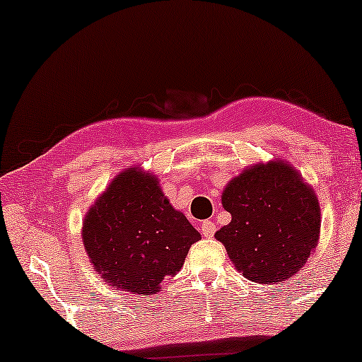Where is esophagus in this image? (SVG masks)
Returning <instances> with one entry per match:
<instances>
[{
	"label": "esophagus",
	"mask_w": 362,
	"mask_h": 362,
	"mask_svg": "<svg viewBox=\"0 0 362 362\" xmlns=\"http://www.w3.org/2000/svg\"><path fill=\"white\" fill-rule=\"evenodd\" d=\"M201 232L204 237H212L216 234V224L212 221H204L201 224Z\"/></svg>",
	"instance_id": "34e87169"
}]
</instances>
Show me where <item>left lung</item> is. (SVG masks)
Returning a JSON list of instances; mask_svg holds the SVG:
<instances>
[{
    "instance_id": "obj_1",
    "label": "left lung",
    "mask_w": 362,
    "mask_h": 362,
    "mask_svg": "<svg viewBox=\"0 0 362 362\" xmlns=\"http://www.w3.org/2000/svg\"><path fill=\"white\" fill-rule=\"evenodd\" d=\"M232 221L216 232L245 279L276 284L298 272L318 244L321 214L315 192L284 161L255 165L222 192Z\"/></svg>"
}]
</instances>
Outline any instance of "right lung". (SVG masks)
Here are the masks:
<instances>
[{"instance_id": "add662e5", "label": "right lung", "mask_w": 362, "mask_h": 362, "mask_svg": "<svg viewBox=\"0 0 362 362\" xmlns=\"http://www.w3.org/2000/svg\"><path fill=\"white\" fill-rule=\"evenodd\" d=\"M82 239L108 285L153 295L165 276L180 272L201 234L173 209L155 176L130 168L90 207Z\"/></svg>"}]
</instances>
